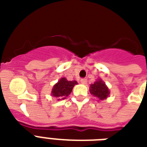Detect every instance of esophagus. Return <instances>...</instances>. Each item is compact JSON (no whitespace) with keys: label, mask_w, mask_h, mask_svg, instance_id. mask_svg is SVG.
<instances>
[{"label":"esophagus","mask_w":147,"mask_h":147,"mask_svg":"<svg viewBox=\"0 0 147 147\" xmlns=\"http://www.w3.org/2000/svg\"><path fill=\"white\" fill-rule=\"evenodd\" d=\"M80 82L82 84H84V85H85V84L87 83V79H86V78H82Z\"/></svg>","instance_id":"esophagus-1"}]
</instances>
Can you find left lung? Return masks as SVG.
I'll use <instances>...</instances> for the list:
<instances>
[{
  "instance_id": "1",
  "label": "left lung",
  "mask_w": 147,
  "mask_h": 147,
  "mask_svg": "<svg viewBox=\"0 0 147 147\" xmlns=\"http://www.w3.org/2000/svg\"><path fill=\"white\" fill-rule=\"evenodd\" d=\"M89 91L91 94L101 100L106 99L110 94L108 88L101 79H98L90 85Z\"/></svg>"
}]
</instances>
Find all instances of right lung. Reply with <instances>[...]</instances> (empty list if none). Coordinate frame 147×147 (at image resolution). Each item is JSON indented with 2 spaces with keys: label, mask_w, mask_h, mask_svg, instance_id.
I'll use <instances>...</instances> for the list:
<instances>
[{
  "label": "right lung",
  "mask_w": 147,
  "mask_h": 147,
  "mask_svg": "<svg viewBox=\"0 0 147 147\" xmlns=\"http://www.w3.org/2000/svg\"><path fill=\"white\" fill-rule=\"evenodd\" d=\"M78 82L76 81H68L65 78H60L52 90V96L57 98L58 100H64L71 94L72 88Z\"/></svg>",
  "instance_id": "right-lung-1"
}]
</instances>
